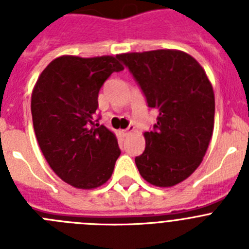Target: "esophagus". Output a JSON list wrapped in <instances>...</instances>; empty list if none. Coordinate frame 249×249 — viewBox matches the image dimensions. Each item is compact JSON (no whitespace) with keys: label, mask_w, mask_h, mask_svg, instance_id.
Returning <instances> with one entry per match:
<instances>
[{"label":"esophagus","mask_w":249,"mask_h":249,"mask_svg":"<svg viewBox=\"0 0 249 249\" xmlns=\"http://www.w3.org/2000/svg\"><path fill=\"white\" fill-rule=\"evenodd\" d=\"M132 132H133V127L129 126L128 128L122 129V131H121V133H122L123 136H129V135H131V133H132Z\"/></svg>","instance_id":"esophagus-1"}]
</instances>
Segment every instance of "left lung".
I'll list each match as a JSON object with an SVG mask.
<instances>
[{"instance_id": "left-lung-1", "label": "left lung", "mask_w": 249, "mask_h": 249, "mask_svg": "<svg viewBox=\"0 0 249 249\" xmlns=\"http://www.w3.org/2000/svg\"><path fill=\"white\" fill-rule=\"evenodd\" d=\"M158 111L146 148L135 158L140 175L153 186L172 187L190 177L206 155L214 126V93L192 56L177 50L118 54Z\"/></svg>"}]
</instances>
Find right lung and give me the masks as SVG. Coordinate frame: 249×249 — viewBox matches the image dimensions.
I'll list each match as a JSON object with an SVG mask.
<instances>
[{
    "mask_svg": "<svg viewBox=\"0 0 249 249\" xmlns=\"http://www.w3.org/2000/svg\"><path fill=\"white\" fill-rule=\"evenodd\" d=\"M123 66L118 56H61L39 74L31 112L47 163L66 183L92 190L108 181L121 155L117 138L94 120L98 92Z\"/></svg>",
    "mask_w": 249,
    "mask_h": 249,
    "instance_id": "1",
    "label": "right lung"
}]
</instances>
